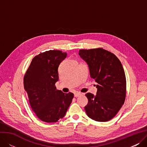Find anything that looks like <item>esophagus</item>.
I'll return each mask as SVG.
<instances>
[{"label":"esophagus","mask_w":147,"mask_h":147,"mask_svg":"<svg viewBox=\"0 0 147 147\" xmlns=\"http://www.w3.org/2000/svg\"><path fill=\"white\" fill-rule=\"evenodd\" d=\"M81 95H82V94L80 93V92H76V93L74 94V96L75 97H78V96H79Z\"/></svg>","instance_id":"obj_1"}]
</instances>
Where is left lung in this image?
<instances>
[{
  "label": "left lung",
  "mask_w": 147,
  "mask_h": 147,
  "mask_svg": "<svg viewBox=\"0 0 147 147\" xmlns=\"http://www.w3.org/2000/svg\"><path fill=\"white\" fill-rule=\"evenodd\" d=\"M79 54L88 64L91 78L97 83L96 95H85L88 103L84 110L92 120L109 121L125 101L126 80L121 62L114 54L102 48L81 49Z\"/></svg>",
  "instance_id": "1"
}]
</instances>
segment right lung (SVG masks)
Here are the masks:
<instances>
[{"instance_id": "1", "label": "right lung", "mask_w": 147, "mask_h": 147, "mask_svg": "<svg viewBox=\"0 0 147 147\" xmlns=\"http://www.w3.org/2000/svg\"><path fill=\"white\" fill-rule=\"evenodd\" d=\"M67 53L50 50L33 58L24 78V86L30 105L37 117L47 123L63 118L72 102L74 94L57 90L58 67Z\"/></svg>"}]
</instances>
